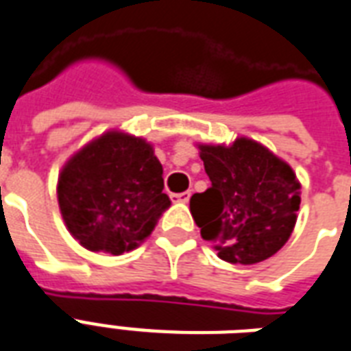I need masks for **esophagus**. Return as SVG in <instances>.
<instances>
[{
	"mask_svg": "<svg viewBox=\"0 0 351 351\" xmlns=\"http://www.w3.org/2000/svg\"><path fill=\"white\" fill-rule=\"evenodd\" d=\"M189 197H191V191H184V193H175V195H171V199L175 202H188Z\"/></svg>",
	"mask_w": 351,
	"mask_h": 351,
	"instance_id": "1",
	"label": "esophagus"
}]
</instances>
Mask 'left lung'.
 Here are the masks:
<instances>
[{"label": "left lung", "mask_w": 351, "mask_h": 351, "mask_svg": "<svg viewBox=\"0 0 351 351\" xmlns=\"http://www.w3.org/2000/svg\"><path fill=\"white\" fill-rule=\"evenodd\" d=\"M210 186L189 199L204 240L230 264H256L275 255L294 230L301 184L285 160L249 137L230 145L199 143Z\"/></svg>", "instance_id": "left-lung-1"}]
</instances>
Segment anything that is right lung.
Masks as SVG:
<instances>
[{"label": "right lung", "instance_id": "right-lung-1", "mask_svg": "<svg viewBox=\"0 0 351 351\" xmlns=\"http://www.w3.org/2000/svg\"><path fill=\"white\" fill-rule=\"evenodd\" d=\"M162 175L147 139L123 130L95 137L59 173L57 201L69 232L95 253L136 249L171 206Z\"/></svg>", "mask_w": 351, "mask_h": 351}]
</instances>
